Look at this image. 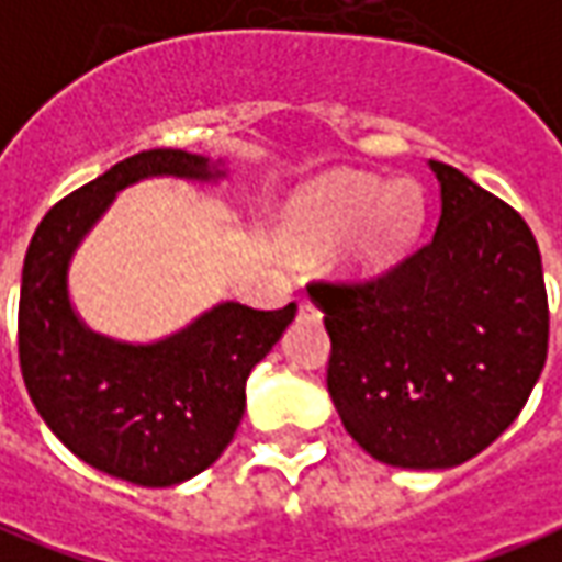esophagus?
<instances>
[{"instance_id": "esophagus-1", "label": "esophagus", "mask_w": 562, "mask_h": 562, "mask_svg": "<svg viewBox=\"0 0 562 562\" xmlns=\"http://www.w3.org/2000/svg\"><path fill=\"white\" fill-rule=\"evenodd\" d=\"M301 313H306V316H316L318 310H316V304H313V301H301Z\"/></svg>"}]
</instances>
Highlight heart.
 Here are the masks:
<instances>
[{"mask_svg":"<svg viewBox=\"0 0 562 562\" xmlns=\"http://www.w3.org/2000/svg\"><path fill=\"white\" fill-rule=\"evenodd\" d=\"M422 222L424 198L413 183L385 189L370 173L334 171L292 198L282 220V240L297 252H330L342 243V270L370 280L413 249Z\"/></svg>","mask_w":562,"mask_h":562,"instance_id":"b5f03b06","label":"heart"}]
</instances>
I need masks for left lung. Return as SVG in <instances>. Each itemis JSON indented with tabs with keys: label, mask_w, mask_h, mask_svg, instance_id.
<instances>
[{
	"label": "left lung",
	"mask_w": 562,
	"mask_h": 562,
	"mask_svg": "<svg viewBox=\"0 0 562 562\" xmlns=\"http://www.w3.org/2000/svg\"><path fill=\"white\" fill-rule=\"evenodd\" d=\"M430 244L370 282H313L330 337L328 391L370 458L448 470L524 409L548 358L542 256L518 210L430 159Z\"/></svg>",
	"instance_id": "1"
}]
</instances>
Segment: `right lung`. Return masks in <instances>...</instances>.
<instances>
[{
  "label": "right lung",
  "instance_id": "add662e5",
  "mask_svg": "<svg viewBox=\"0 0 562 562\" xmlns=\"http://www.w3.org/2000/svg\"><path fill=\"white\" fill-rule=\"evenodd\" d=\"M147 177L213 183L225 177V161L147 149L47 210L23 258L18 352L35 409L68 451L123 482L171 487L228 448L244 418L246 379L297 306L222 301L156 342H120L87 328L68 297L71 256L116 192Z\"/></svg>",
  "mask_w": 562,
  "mask_h": 562
}]
</instances>
